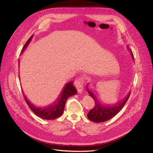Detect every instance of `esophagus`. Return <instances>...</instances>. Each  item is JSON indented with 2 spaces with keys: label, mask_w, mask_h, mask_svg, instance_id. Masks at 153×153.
Returning a JSON list of instances; mask_svg holds the SVG:
<instances>
[{
  "label": "esophagus",
  "mask_w": 153,
  "mask_h": 153,
  "mask_svg": "<svg viewBox=\"0 0 153 153\" xmlns=\"http://www.w3.org/2000/svg\"><path fill=\"white\" fill-rule=\"evenodd\" d=\"M74 83H75L76 88L77 90V91L79 93H82L83 91V79H81V78H80L79 79H77L75 81Z\"/></svg>",
  "instance_id": "1"
}]
</instances>
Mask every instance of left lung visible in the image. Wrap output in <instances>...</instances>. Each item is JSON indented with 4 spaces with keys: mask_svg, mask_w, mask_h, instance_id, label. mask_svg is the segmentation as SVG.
<instances>
[{
    "mask_svg": "<svg viewBox=\"0 0 153 153\" xmlns=\"http://www.w3.org/2000/svg\"><path fill=\"white\" fill-rule=\"evenodd\" d=\"M127 49L130 53L133 60H134L133 54L128 46ZM86 88L87 92L89 93L90 96L94 99L95 102L94 107L90 111L88 114H87V117L90 120L97 123L107 121L115 116L122 110V108L127 102L130 95V91H129L128 94L122 100L118 101L114 104L106 105L105 103L102 104V102H100L98 100L97 96L93 91L89 90L88 84L86 86Z\"/></svg>",
    "mask_w": 153,
    "mask_h": 153,
    "instance_id": "8db88e82",
    "label": "left lung"
}]
</instances>
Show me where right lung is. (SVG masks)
I'll return each instance as SVG.
<instances>
[{
  "label": "right lung",
  "mask_w": 153,
  "mask_h": 153,
  "mask_svg": "<svg viewBox=\"0 0 153 153\" xmlns=\"http://www.w3.org/2000/svg\"><path fill=\"white\" fill-rule=\"evenodd\" d=\"M32 38L33 36L27 40L21 53H23L25 51ZM19 62L20 60H19ZM76 94L77 89L73 85V82H69L65 85L57 99L53 103L47 106L39 107L32 103L23 92L24 99L33 112L39 117L45 120H54L60 117L63 113L65 105L67 99Z\"/></svg>",
  "instance_id": "obj_1"
}]
</instances>
